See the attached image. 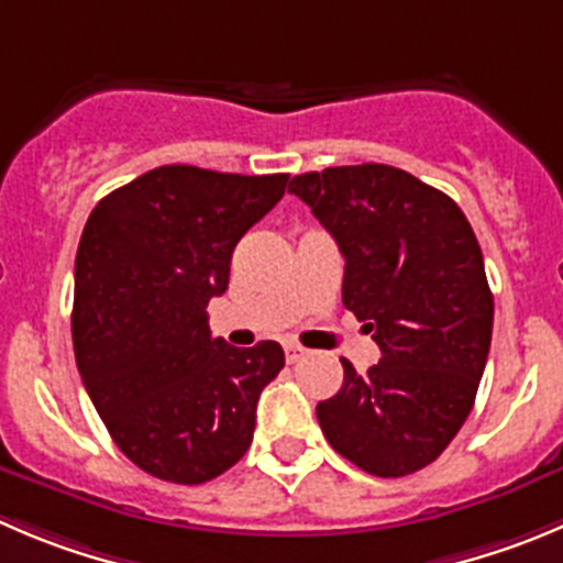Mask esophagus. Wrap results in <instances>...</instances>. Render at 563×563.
<instances>
[{"instance_id": "esophagus-1", "label": "esophagus", "mask_w": 563, "mask_h": 563, "mask_svg": "<svg viewBox=\"0 0 563 563\" xmlns=\"http://www.w3.org/2000/svg\"><path fill=\"white\" fill-rule=\"evenodd\" d=\"M303 353H307V351H303L301 345H285V358H287V365H296V362H298V358L303 356Z\"/></svg>"}]
</instances>
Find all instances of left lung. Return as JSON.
Instances as JSON below:
<instances>
[{"label":"left lung","instance_id":"left-lung-1","mask_svg":"<svg viewBox=\"0 0 563 563\" xmlns=\"http://www.w3.org/2000/svg\"><path fill=\"white\" fill-rule=\"evenodd\" d=\"M345 256L342 303L382 347L320 400L318 422L340 456L378 478L431 464L473 411L492 342L484 254L451 196L382 163L292 176Z\"/></svg>","mask_w":563,"mask_h":563}]
</instances>
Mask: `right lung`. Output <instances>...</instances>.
<instances>
[{"instance_id":"add662e5","label":"right lung","mask_w":563,"mask_h":563,"mask_svg":"<svg viewBox=\"0 0 563 563\" xmlns=\"http://www.w3.org/2000/svg\"><path fill=\"white\" fill-rule=\"evenodd\" d=\"M290 174L163 165L104 196L74 267L79 376L112 442L174 484H205L249 451L256 400L285 367L273 340L210 334L234 245L285 196Z\"/></svg>"}]
</instances>
